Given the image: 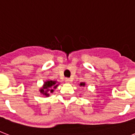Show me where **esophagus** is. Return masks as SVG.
Returning a JSON list of instances; mask_svg holds the SVG:
<instances>
[{
    "instance_id": "34e87169",
    "label": "esophagus",
    "mask_w": 135,
    "mask_h": 135,
    "mask_svg": "<svg viewBox=\"0 0 135 135\" xmlns=\"http://www.w3.org/2000/svg\"><path fill=\"white\" fill-rule=\"evenodd\" d=\"M70 78H66L65 79V82L66 83H70Z\"/></svg>"
}]
</instances>
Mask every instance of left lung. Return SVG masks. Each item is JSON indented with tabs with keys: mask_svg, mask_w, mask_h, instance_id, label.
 Returning <instances> with one entry per match:
<instances>
[{
	"mask_svg": "<svg viewBox=\"0 0 135 135\" xmlns=\"http://www.w3.org/2000/svg\"><path fill=\"white\" fill-rule=\"evenodd\" d=\"M85 83H80V86H85Z\"/></svg>",
	"mask_w": 135,
	"mask_h": 135,
	"instance_id": "1",
	"label": "left lung"
}]
</instances>
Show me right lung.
<instances>
[{"label": "right lung", "mask_w": 135, "mask_h": 135, "mask_svg": "<svg viewBox=\"0 0 135 135\" xmlns=\"http://www.w3.org/2000/svg\"><path fill=\"white\" fill-rule=\"evenodd\" d=\"M58 85L59 84L56 80H47L44 83V85L42 87V88H41L40 90V92L45 96L49 97L50 94L54 92V90L57 88Z\"/></svg>", "instance_id": "1"}]
</instances>
